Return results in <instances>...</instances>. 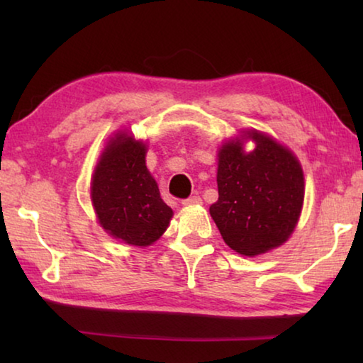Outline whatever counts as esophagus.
Instances as JSON below:
<instances>
[{
	"mask_svg": "<svg viewBox=\"0 0 363 363\" xmlns=\"http://www.w3.org/2000/svg\"><path fill=\"white\" fill-rule=\"evenodd\" d=\"M201 203V199L199 195H194V196H189V199L182 200V205L184 206H192V205H200Z\"/></svg>",
	"mask_w": 363,
	"mask_h": 363,
	"instance_id": "esophagus-1",
	"label": "esophagus"
}]
</instances>
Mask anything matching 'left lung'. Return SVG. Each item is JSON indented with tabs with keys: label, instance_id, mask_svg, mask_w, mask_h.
<instances>
[{
	"label": "left lung",
	"instance_id": "left-lung-1",
	"mask_svg": "<svg viewBox=\"0 0 363 363\" xmlns=\"http://www.w3.org/2000/svg\"><path fill=\"white\" fill-rule=\"evenodd\" d=\"M245 153L238 140L219 150V199L210 206L224 242L243 256H256L284 243L298 223L304 177L293 153L257 131Z\"/></svg>",
	"mask_w": 363,
	"mask_h": 363
}]
</instances>
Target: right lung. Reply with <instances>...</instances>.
Instances as JSON below:
<instances>
[{
  "label": "right lung",
  "mask_w": 363,
  "mask_h": 363,
  "mask_svg": "<svg viewBox=\"0 0 363 363\" xmlns=\"http://www.w3.org/2000/svg\"><path fill=\"white\" fill-rule=\"evenodd\" d=\"M145 152L143 143L120 134L102 153L91 182V199L101 225L134 247L155 242L173 216L145 167Z\"/></svg>",
  "instance_id": "1"
}]
</instances>
